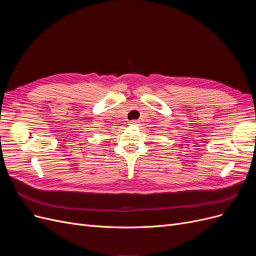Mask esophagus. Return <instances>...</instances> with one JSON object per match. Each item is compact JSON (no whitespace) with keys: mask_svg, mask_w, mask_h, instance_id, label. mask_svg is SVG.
<instances>
[{"mask_svg":"<svg viewBox=\"0 0 256 256\" xmlns=\"http://www.w3.org/2000/svg\"><path fill=\"white\" fill-rule=\"evenodd\" d=\"M138 122V120H130L129 122V125H136Z\"/></svg>","mask_w":256,"mask_h":256,"instance_id":"obj_1","label":"esophagus"}]
</instances>
